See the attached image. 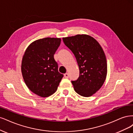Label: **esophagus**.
Instances as JSON below:
<instances>
[{
    "label": "esophagus",
    "instance_id": "34e87169",
    "mask_svg": "<svg viewBox=\"0 0 133 133\" xmlns=\"http://www.w3.org/2000/svg\"><path fill=\"white\" fill-rule=\"evenodd\" d=\"M68 76H69V75H68L67 73H66V74H64V77L65 78H68Z\"/></svg>",
    "mask_w": 133,
    "mask_h": 133
}]
</instances>
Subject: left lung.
<instances>
[{"label":"left lung","mask_w":133,"mask_h":133,"mask_svg":"<svg viewBox=\"0 0 133 133\" xmlns=\"http://www.w3.org/2000/svg\"><path fill=\"white\" fill-rule=\"evenodd\" d=\"M63 41L74 54L79 76L72 81L75 92L81 96H92L103 84L107 74L105 54L100 44L87 35L63 37Z\"/></svg>","instance_id":"8db88e82"}]
</instances>
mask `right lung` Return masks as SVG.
Instances as JSON below:
<instances>
[{"label": "right lung", "mask_w": 133, "mask_h": 133, "mask_svg": "<svg viewBox=\"0 0 133 133\" xmlns=\"http://www.w3.org/2000/svg\"><path fill=\"white\" fill-rule=\"evenodd\" d=\"M60 38L46 37L32 42L23 56L21 72L25 84L38 96L48 97L56 90L63 75L58 71L54 55Z\"/></svg>", "instance_id": "1"}]
</instances>
